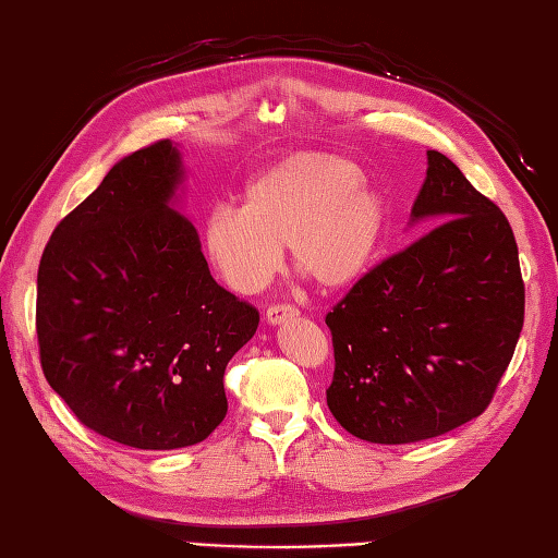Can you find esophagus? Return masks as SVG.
Listing matches in <instances>:
<instances>
[{
	"instance_id": "esophagus-1",
	"label": "esophagus",
	"mask_w": 558,
	"mask_h": 558,
	"mask_svg": "<svg viewBox=\"0 0 558 558\" xmlns=\"http://www.w3.org/2000/svg\"><path fill=\"white\" fill-rule=\"evenodd\" d=\"M299 317V307H293L289 303H275L267 307V322L269 325H281L283 319H293Z\"/></svg>"
}]
</instances>
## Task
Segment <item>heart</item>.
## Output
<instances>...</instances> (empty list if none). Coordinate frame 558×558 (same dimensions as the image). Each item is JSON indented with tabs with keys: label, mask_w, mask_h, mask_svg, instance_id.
I'll return each mask as SVG.
<instances>
[{
	"label": "heart",
	"mask_w": 558,
	"mask_h": 558,
	"mask_svg": "<svg viewBox=\"0 0 558 558\" xmlns=\"http://www.w3.org/2000/svg\"><path fill=\"white\" fill-rule=\"evenodd\" d=\"M363 171L339 155L301 153L257 174L243 209L217 207L205 225V251L231 289L257 291L291 245L293 265L319 287L337 289L373 263L387 227V203Z\"/></svg>",
	"instance_id": "obj_1"
}]
</instances>
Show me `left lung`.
Masks as SVG:
<instances>
[{
    "label": "left lung",
    "instance_id": "left-lung-1",
    "mask_svg": "<svg viewBox=\"0 0 558 558\" xmlns=\"http://www.w3.org/2000/svg\"><path fill=\"white\" fill-rule=\"evenodd\" d=\"M411 217L437 227L381 259L325 317L327 405L373 444L432 439L485 413L525 317L509 219L447 155L427 153Z\"/></svg>",
    "mask_w": 558,
    "mask_h": 558
}]
</instances>
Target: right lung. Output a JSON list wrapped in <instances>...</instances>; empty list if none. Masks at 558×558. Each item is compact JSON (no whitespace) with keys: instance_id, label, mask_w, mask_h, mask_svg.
I'll return each instance as SVG.
<instances>
[{"instance_id":"1","label":"right lung","mask_w":558,"mask_h":558,"mask_svg":"<svg viewBox=\"0 0 558 558\" xmlns=\"http://www.w3.org/2000/svg\"><path fill=\"white\" fill-rule=\"evenodd\" d=\"M181 177L169 141L123 157L59 221L37 269L49 387L85 427L145 451L213 435L227 415L225 369L259 325L171 209Z\"/></svg>"}]
</instances>
